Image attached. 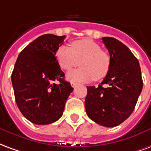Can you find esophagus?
I'll return each instance as SVG.
<instances>
[{
  "label": "esophagus",
  "instance_id": "esophagus-1",
  "mask_svg": "<svg viewBox=\"0 0 151 151\" xmlns=\"http://www.w3.org/2000/svg\"><path fill=\"white\" fill-rule=\"evenodd\" d=\"M77 85H78V83L77 82H71V86H72V87H76L77 86Z\"/></svg>",
  "mask_w": 151,
  "mask_h": 151
}]
</instances>
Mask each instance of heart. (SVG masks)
Here are the masks:
<instances>
[{"mask_svg": "<svg viewBox=\"0 0 151 151\" xmlns=\"http://www.w3.org/2000/svg\"><path fill=\"white\" fill-rule=\"evenodd\" d=\"M56 60L62 69L69 70L81 65L80 69L68 73L70 82L99 81L108 75L111 68V57L101 47L91 40H76L71 48L60 46L56 52Z\"/></svg>", "mask_w": 151, "mask_h": 151, "instance_id": "b5f03b06", "label": "heart"}]
</instances>
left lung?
<instances>
[{
    "instance_id": "8db88e82",
    "label": "left lung",
    "mask_w": 151,
    "mask_h": 151,
    "mask_svg": "<svg viewBox=\"0 0 151 151\" xmlns=\"http://www.w3.org/2000/svg\"><path fill=\"white\" fill-rule=\"evenodd\" d=\"M109 52L111 68L98 87L86 86V114L95 123L115 127L124 122L134 110L142 90L138 60L129 48L112 37H103Z\"/></svg>"
}]
</instances>
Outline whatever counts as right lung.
<instances>
[{"label":"right lung","instance_id":"right-lung-1","mask_svg":"<svg viewBox=\"0 0 151 151\" xmlns=\"http://www.w3.org/2000/svg\"><path fill=\"white\" fill-rule=\"evenodd\" d=\"M64 36L43 35L22 51L11 75L15 100L22 114L36 124H48L61 117L73 91L65 80L56 58ZM57 81L58 83H54Z\"/></svg>","mask_w":151,"mask_h":151}]
</instances>
